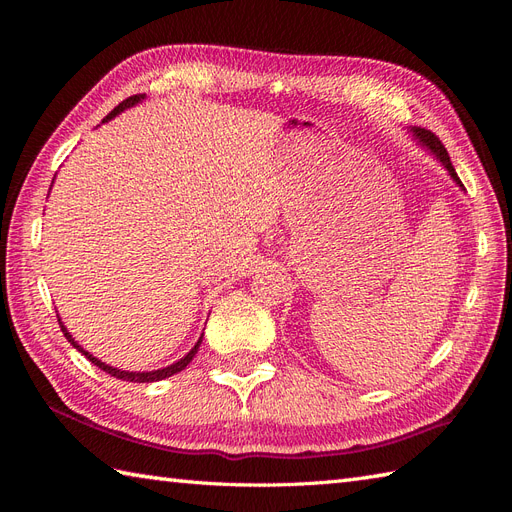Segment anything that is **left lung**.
Listing matches in <instances>:
<instances>
[{
  "mask_svg": "<svg viewBox=\"0 0 512 512\" xmlns=\"http://www.w3.org/2000/svg\"><path fill=\"white\" fill-rule=\"evenodd\" d=\"M412 132L416 134L418 141H421V143H423V145L433 153V156H436V158L444 164V168L448 170V173H451V177L455 179V183L459 185V188H463V183H461V179L457 177L455 168H453V164H451V158H448V151L444 149V145H442L440 138H438L436 134H433L431 130H425V128H414Z\"/></svg>",
  "mask_w": 512,
  "mask_h": 512,
  "instance_id": "1",
  "label": "left lung"
}]
</instances>
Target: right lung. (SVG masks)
<instances>
[{
    "mask_svg": "<svg viewBox=\"0 0 512 512\" xmlns=\"http://www.w3.org/2000/svg\"><path fill=\"white\" fill-rule=\"evenodd\" d=\"M143 98H145L143 94H136V96H130V98H126V100H123V102H119V104L113 108V111L104 117V121L113 119V117H115V115H119L121 111H126V108H130V106H134V104L141 102ZM57 320H59V318H57ZM59 327H61V333L66 335L68 342H70V344H72L76 350H79V352H83V354H85V359H89L91 363L98 365L100 369H104L106 374H111L113 378H119V380H128V382H158V380H164V378L173 376V374H179L181 369H185V367L190 365V361L194 359V354H196V352H198V348H200V342H203V335H200V339H198V342H196V346H194V348H192L188 354H185L181 361H177V363H173V365H168V367H164V369H156V371H121V369H115V367H111V365H106V363L98 361L96 356H91L89 352H85V350H83L79 344L74 342L72 335L68 333V329L64 327V324H61V320H59Z\"/></svg>",
    "mask_w": 512,
    "mask_h": 512,
    "instance_id": "obj_1",
    "label": "right lung"
}]
</instances>
